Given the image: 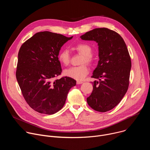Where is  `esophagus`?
I'll list each match as a JSON object with an SVG mask.
<instances>
[{
    "label": "esophagus",
    "mask_w": 150,
    "mask_h": 150,
    "mask_svg": "<svg viewBox=\"0 0 150 150\" xmlns=\"http://www.w3.org/2000/svg\"><path fill=\"white\" fill-rule=\"evenodd\" d=\"M83 83V82H82V81H76V83L77 84H81V83Z\"/></svg>",
    "instance_id": "esophagus-1"
}]
</instances>
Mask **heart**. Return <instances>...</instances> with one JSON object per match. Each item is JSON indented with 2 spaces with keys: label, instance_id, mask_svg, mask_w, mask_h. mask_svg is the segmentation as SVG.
I'll return each instance as SVG.
<instances>
[{
  "label": "heart",
  "instance_id": "obj_1",
  "mask_svg": "<svg viewBox=\"0 0 150 150\" xmlns=\"http://www.w3.org/2000/svg\"><path fill=\"white\" fill-rule=\"evenodd\" d=\"M75 50L83 55L80 63L82 65L78 67H72L64 71V75L69 78L78 81L83 80L88 74L89 70L85 63L92 64L94 58L92 56L93 49L91 47L85 42H80L74 47ZM59 61L63 65L67 66L70 63L71 56L68 49H63L61 50L58 54Z\"/></svg>",
  "mask_w": 150,
  "mask_h": 150
}]
</instances>
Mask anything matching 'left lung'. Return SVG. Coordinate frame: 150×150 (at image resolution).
<instances>
[{
	"label": "left lung",
	"instance_id": "8db88e82",
	"mask_svg": "<svg viewBox=\"0 0 150 150\" xmlns=\"http://www.w3.org/2000/svg\"><path fill=\"white\" fill-rule=\"evenodd\" d=\"M98 45L99 61L92 78L98 79L87 97L88 104L96 111L105 112L116 106L125 95L129 84L131 57L122 37L107 28H95L81 35Z\"/></svg>",
	"mask_w": 150,
	"mask_h": 150
}]
</instances>
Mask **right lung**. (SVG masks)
I'll use <instances>...</instances> for the list:
<instances>
[{"label": "right lung", "instance_id": "1", "mask_svg": "<svg viewBox=\"0 0 150 150\" xmlns=\"http://www.w3.org/2000/svg\"><path fill=\"white\" fill-rule=\"evenodd\" d=\"M72 38L39 32L25 41L19 50L16 78L25 100L38 113L52 115L59 111L69 90L76 85V81L68 76L54 79L62 71L59 50Z\"/></svg>", "mask_w": 150, "mask_h": 150}]
</instances>
